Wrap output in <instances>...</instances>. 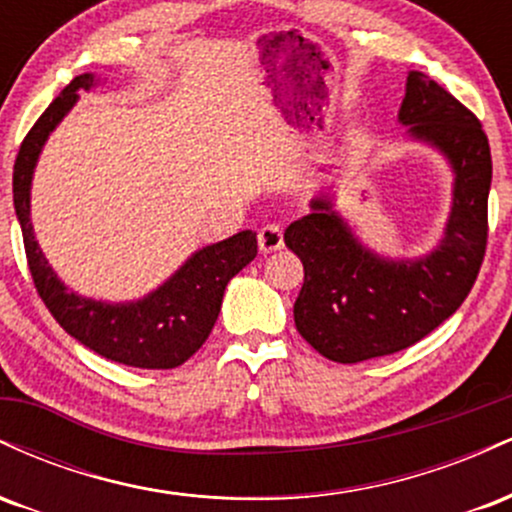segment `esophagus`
I'll return each mask as SVG.
<instances>
[{"label": "esophagus", "instance_id": "esophagus-1", "mask_svg": "<svg viewBox=\"0 0 512 512\" xmlns=\"http://www.w3.org/2000/svg\"><path fill=\"white\" fill-rule=\"evenodd\" d=\"M257 243H260L262 252H276L284 248V231H281L276 223H269V226L260 228V236H257Z\"/></svg>", "mask_w": 512, "mask_h": 512}]
</instances>
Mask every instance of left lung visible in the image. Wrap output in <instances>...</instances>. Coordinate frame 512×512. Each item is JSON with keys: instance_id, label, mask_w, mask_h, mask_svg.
<instances>
[{"instance_id": "1", "label": "left lung", "mask_w": 512, "mask_h": 512, "mask_svg": "<svg viewBox=\"0 0 512 512\" xmlns=\"http://www.w3.org/2000/svg\"><path fill=\"white\" fill-rule=\"evenodd\" d=\"M399 122L409 137L448 158L452 207L440 243L416 260L375 255L315 197L286 228L305 279L293 305L301 337L337 363L395 354L431 334L460 308L484 262L489 238L491 149L481 122L431 76L409 72Z\"/></svg>"}]
</instances>
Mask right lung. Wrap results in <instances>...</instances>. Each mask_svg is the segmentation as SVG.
Listing matches in <instances>:
<instances>
[{"label":"right lung","instance_id":"right-lung-1","mask_svg":"<svg viewBox=\"0 0 512 512\" xmlns=\"http://www.w3.org/2000/svg\"><path fill=\"white\" fill-rule=\"evenodd\" d=\"M96 86L81 74L64 86L23 139L14 163V209L21 223L28 269L43 303L76 342L110 361L134 368H178L207 342L219 317L223 291L245 264L257 257V236H236L197 250L166 284L129 303H103L69 291L45 260L31 223V180L50 132L79 101L76 91Z\"/></svg>","mask_w":512,"mask_h":512}]
</instances>
